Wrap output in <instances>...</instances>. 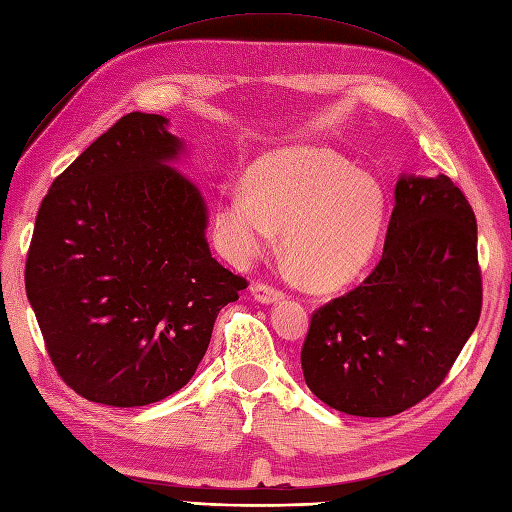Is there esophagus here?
Masks as SVG:
<instances>
[{
	"label": "esophagus",
	"mask_w": 512,
	"mask_h": 512,
	"mask_svg": "<svg viewBox=\"0 0 512 512\" xmlns=\"http://www.w3.org/2000/svg\"><path fill=\"white\" fill-rule=\"evenodd\" d=\"M249 291H252L254 300L260 304H274V302H280L282 298H285L282 291L269 287V285H263V282H256V285L249 287Z\"/></svg>",
	"instance_id": "1"
}]
</instances>
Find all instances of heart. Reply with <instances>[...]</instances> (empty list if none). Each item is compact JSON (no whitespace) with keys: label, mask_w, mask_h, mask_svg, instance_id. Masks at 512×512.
I'll return each mask as SVG.
<instances>
[{"label":"heart","mask_w":512,"mask_h":512,"mask_svg":"<svg viewBox=\"0 0 512 512\" xmlns=\"http://www.w3.org/2000/svg\"><path fill=\"white\" fill-rule=\"evenodd\" d=\"M388 197L381 181L344 155L293 144L260 155L247 168L245 192L214 208V236L227 258L245 265L263 256L282 230L291 269L315 291L357 280L381 241Z\"/></svg>","instance_id":"obj_1"}]
</instances>
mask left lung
<instances>
[{"mask_svg":"<svg viewBox=\"0 0 512 512\" xmlns=\"http://www.w3.org/2000/svg\"><path fill=\"white\" fill-rule=\"evenodd\" d=\"M480 309L478 225L467 197L447 175L401 173L379 265L313 313L304 381L350 416L405 412L447 377Z\"/></svg>","mask_w":512,"mask_h":512,"instance_id":"obj_1","label":"left lung"}]
</instances>
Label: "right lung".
I'll return each mask as SVG.
<instances>
[{"label": "right lung", "instance_id": "obj_1", "mask_svg": "<svg viewBox=\"0 0 512 512\" xmlns=\"http://www.w3.org/2000/svg\"><path fill=\"white\" fill-rule=\"evenodd\" d=\"M184 157L168 118L127 113L39 208L26 293L54 368L87 401L140 407L184 388L247 287L212 258L206 199L175 168Z\"/></svg>", "mask_w": 512, "mask_h": 512}]
</instances>
